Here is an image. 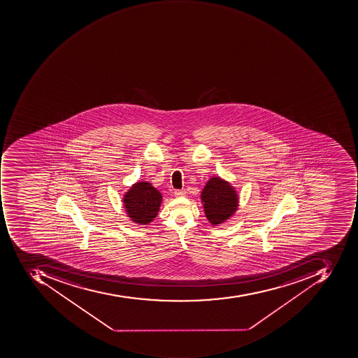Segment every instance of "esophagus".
I'll return each mask as SVG.
<instances>
[{"label": "esophagus", "mask_w": 358, "mask_h": 358, "mask_svg": "<svg viewBox=\"0 0 358 358\" xmlns=\"http://www.w3.org/2000/svg\"><path fill=\"white\" fill-rule=\"evenodd\" d=\"M174 194H176V196H186V192H182V190H176Z\"/></svg>", "instance_id": "1"}]
</instances>
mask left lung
Here are the masks:
<instances>
[{
  "instance_id": "left-lung-1",
  "label": "left lung",
  "mask_w": 358,
  "mask_h": 358,
  "mask_svg": "<svg viewBox=\"0 0 358 358\" xmlns=\"http://www.w3.org/2000/svg\"><path fill=\"white\" fill-rule=\"evenodd\" d=\"M202 206L206 220L213 226L224 224L236 214L238 208V196L231 182L220 176H212L202 189Z\"/></svg>"
}]
</instances>
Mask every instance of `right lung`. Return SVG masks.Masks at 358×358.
Returning <instances> with one entry per match:
<instances>
[{
  "mask_svg": "<svg viewBox=\"0 0 358 358\" xmlns=\"http://www.w3.org/2000/svg\"><path fill=\"white\" fill-rule=\"evenodd\" d=\"M122 203L127 216L132 222L145 226L158 215L162 194L150 182L138 180L124 192Z\"/></svg>",
  "mask_w": 358,
  "mask_h": 358,
  "instance_id": "right-lung-1",
  "label": "right lung"
}]
</instances>
